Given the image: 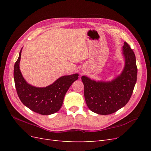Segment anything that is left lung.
Masks as SVG:
<instances>
[{"label": "left lung", "instance_id": "8db88e82", "mask_svg": "<svg viewBox=\"0 0 151 151\" xmlns=\"http://www.w3.org/2000/svg\"><path fill=\"white\" fill-rule=\"evenodd\" d=\"M125 58L121 74L111 81H96L83 76L84 98L90 110L106 115L116 112L129 102L137 81V67L135 54L127 43L122 48Z\"/></svg>", "mask_w": 151, "mask_h": 151}]
</instances>
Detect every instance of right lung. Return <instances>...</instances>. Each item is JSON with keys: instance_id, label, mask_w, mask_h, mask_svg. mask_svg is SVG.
I'll list each match as a JSON object with an SVG mask.
<instances>
[{"instance_id": "1", "label": "right lung", "mask_w": 151, "mask_h": 151, "mask_svg": "<svg viewBox=\"0 0 151 151\" xmlns=\"http://www.w3.org/2000/svg\"><path fill=\"white\" fill-rule=\"evenodd\" d=\"M22 48L14 68V79L17 93L21 102L31 110L43 115H52L60 109L65 95L78 74L59 77L54 83L44 88L28 84L19 69Z\"/></svg>"}]
</instances>
